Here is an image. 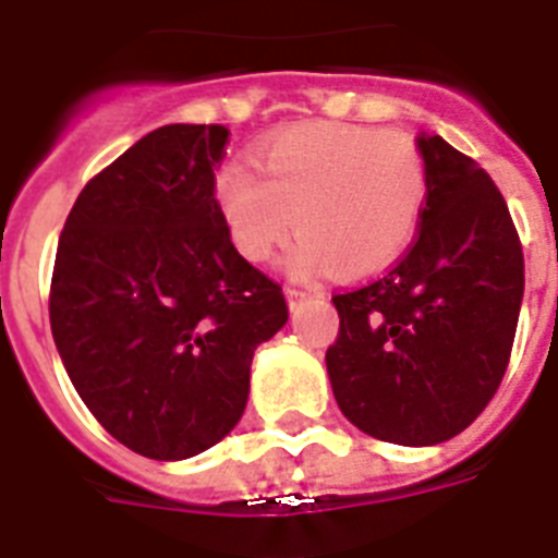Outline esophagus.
Segmentation results:
<instances>
[{
  "instance_id": "esophagus-1",
  "label": "esophagus",
  "mask_w": 558,
  "mask_h": 558,
  "mask_svg": "<svg viewBox=\"0 0 558 558\" xmlns=\"http://www.w3.org/2000/svg\"><path fill=\"white\" fill-rule=\"evenodd\" d=\"M304 298H307V292H304V289H287V301L292 304V307H295L298 301H304Z\"/></svg>"
}]
</instances>
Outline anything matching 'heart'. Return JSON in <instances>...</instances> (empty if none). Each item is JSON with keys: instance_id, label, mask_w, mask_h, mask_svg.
I'll list each match as a JSON object with an SVG mask.
<instances>
[{"instance_id": "heart-1", "label": "heart", "mask_w": 558, "mask_h": 558, "mask_svg": "<svg viewBox=\"0 0 558 558\" xmlns=\"http://www.w3.org/2000/svg\"><path fill=\"white\" fill-rule=\"evenodd\" d=\"M248 163L216 175V204L242 257L266 263L301 233L287 269L365 278L410 248L427 210L430 172L401 131L304 125L269 140Z\"/></svg>"}]
</instances>
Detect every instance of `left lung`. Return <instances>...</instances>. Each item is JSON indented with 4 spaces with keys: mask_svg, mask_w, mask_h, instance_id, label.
<instances>
[{
    "mask_svg": "<svg viewBox=\"0 0 558 558\" xmlns=\"http://www.w3.org/2000/svg\"><path fill=\"white\" fill-rule=\"evenodd\" d=\"M430 172L415 245L392 271L336 295L327 377L354 427L430 448L486 410L504 380L524 298V254L486 169L418 134Z\"/></svg>",
    "mask_w": 558,
    "mask_h": 558,
    "instance_id": "left-lung-1",
    "label": "left lung"
}]
</instances>
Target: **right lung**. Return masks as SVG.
<instances>
[{
    "label": "right lung",
    "mask_w": 558,
    "mask_h": 558,
    "mask_svg": "<svg viewBox=\"0 0 558 558\" xmlns=\"http://www.w3.org/2000/svg\"><path fill=\"white\" fill-rule=\"evenodd\" d=\"M228 128L163 125L72 204L49 322L101 427L140 457H198L236 427L251 360L287 325L283 292L233 248L213 169Z\"/></svg>",
    "instance_id": "obj_1"
}]
</instances>
